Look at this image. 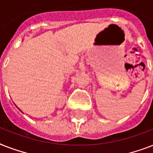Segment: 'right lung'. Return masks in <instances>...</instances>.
Segmentation results:
<instances>
[{
    "instance_id": "right-lung-1",
    "label": "right lung",
    "mask_w": 153,
    "mask_h": 153,
    "mask_svg": "<svg viewBox=\"0 0 153 153\" xmlns=\"http://www.w3.org/2000/svg\"><path fill=\"white\" fill-rule=\"evenodd\" d=\"M16 107H17V106H16ZM17 108H18V107H17ZM18 109H19V108H18ZM20 111H21V110H20ZM21 112H22V111H21Z\"/></svg>"
}]
</instances>
